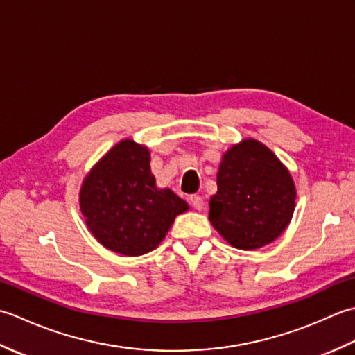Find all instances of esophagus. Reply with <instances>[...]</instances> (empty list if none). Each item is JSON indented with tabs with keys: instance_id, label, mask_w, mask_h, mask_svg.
<instances>
[{
	"instance_id": "34e87169",
	"label": "esophagus",
	"mask_w": 355,
	"mask_h": 355,
	"mask_svg": "<svg viewBox=\"0 0 355 355\" xmlns=\"http://www.w3.org/2000/svg\"><path fill=\"white\" fill-rule=\"evenodd\" d=\"M189 200H191V205L193 206V209L202 210V207H205V201H202V198L200 197V195H192Z\"/></svg>"
}]
</instances>
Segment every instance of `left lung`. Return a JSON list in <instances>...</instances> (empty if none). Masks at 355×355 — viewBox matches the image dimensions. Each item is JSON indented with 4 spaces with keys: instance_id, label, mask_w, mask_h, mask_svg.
I'll return each instance as SVG.
<instances>
[{
    "instance_id": "8db88e82",
    "label": "left lung",
    "mask_w": 355,
    "mask_h": 355,
    "mask_svg": "<svg viewBox=\"0 0 355 355\" xmlns=\"http://www.w3.org/2000/svg\"><path fill=\"white\" fill-rule=\"evenodd\" d=\"M209 221L239 250H256L282 235L296 207V186L273 150L244 139L223 154Z\"/></svg>"
}]
</instances>
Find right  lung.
Wrapping results in <instances>:
<instances>
[{
    "label": "right lung",
    "instance_id": "add662e5",
    "mask_svg": "<svg viewBox=\"0 0 355 355\" xmlns=\"http://www.w3.org/2000/svg\"><path fill=\"white\" fill-rule=\"evenodd\" d=\"M149 163L148 146L123 139L82 182V216L97 243L111 252L123 256L153 252L175 218L189 210L169 187H157Z\"/></svg>",
    "mask_w": 355,
    "mask_h": 355
}]
</instances>
